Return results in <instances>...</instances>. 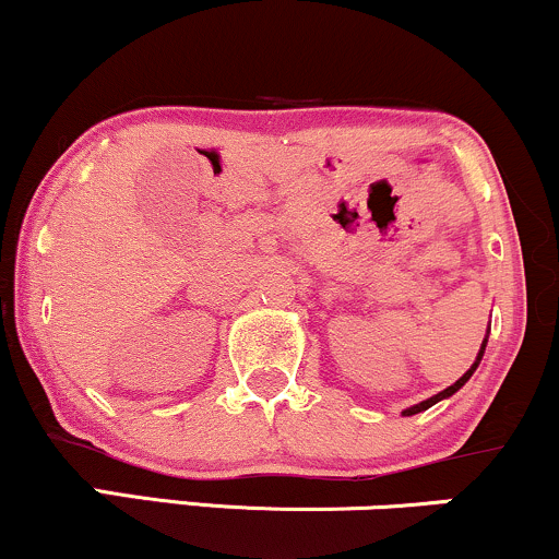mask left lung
Returning <instances> with one entry per match:
<instances>
[{
	"label": "left lung",
	"instance_id": "obj_1",
	"mask_svg": "<svg viewBox=\"0 0 559 559\" xmlns=\"http://www.w3.org/2000/svg\"><path fill=\"white\" fill-rule=\"evenodd\" d=\"M486 342H489V333H486L484 344H480V349H478V357H476V362H473V365H471V368H467V370H465V373H463V376H460V378H457V381H454V383H452V386H447L444 391H439V394H433V396H431V400H426V402H420V404H413V407H407V409H404V413H402V415H418V413H423V409L433 407V404H436V402H441V400H447V396H452V394H454V391H460V389H463V386H465V383H467V381H471V376H473V373H476V368H478V365H480V357H484Z\"/></svg>",
	"mask_w": 559,
	"mask_h": 559
}]
</instances>
